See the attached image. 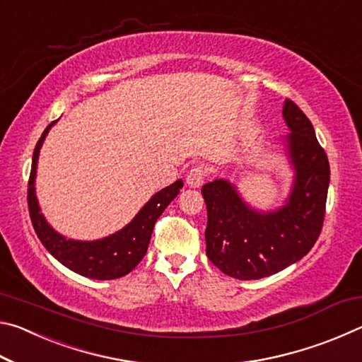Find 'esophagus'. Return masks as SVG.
Returning <instances> with one entry per match:
<instances>
[{
  "label": "esophagus",
  "instance_id": "obj_1",
  "mask_svg": "<svg viewBox=\"0 0 362 362\" xmlns=\"http://www.w3.org/2000/svg\"><path fill=\"white\" fill-rule=\"evenodd\" d=\"M207 177V168L203 164H196L187 174V185L192 188H199Z\"/></svg>",
  "mask_w": 362,
  "mask_h": 362
}]
</instances>
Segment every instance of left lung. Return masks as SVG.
I'll return each instance as SVG.
<instances>
[{
  "label": "left lung",
  "mask_w": 362,
  "mask_h": 362,
  "mask_svg": "<svg viewBox=\"0 0 362 362\" xmlns=\"http://www.w3.org/2000/svg\"><path fill=\"white\" fill-rule=\"evenodd\" d=\"M283 140L293 170L291 193L274 211L249 206L238 187L216 179L201 188L207 207L206 254L220 272L236 279L272 276L315 246L326 214L330 168L310 119L286 99Z\"/></svg>",
  "instance_id": "left-lung-1"
}]
</instances>
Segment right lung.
Segmentation results:
<instances>
[{
	"label": "right lung",
	"mask_w": 362,
	"mask_h": 362,
	"mask_svg": "<svg viewBox=\"0 0 362 362\" xmlns=\"http://www.w3.org/2000/svg\"><path fill=\"white\" fill-rule=\"evenodd\" d=\"M57 121H52L46 127L33 151L27 199L30 218H32L36 235H38L42 246L49 250V254L54 259H57L62 265L70 268L71 272L81 274V276L99 281L124 276V274L131 273L139 265V262L144 259L151 240L153 226H155L156 220L164 209L170 204V201L179 194L183 182L177 180L173 185L153 194L148 203L137 212V216L124 228L113 233V235L95 241L69 240V238L60 235L47 223V220L41 214L35 192L36 166H38L41 145L45 142L49 129Z\"/></svg>",
	"instance_id": "obj_1"
}]
</instances>
